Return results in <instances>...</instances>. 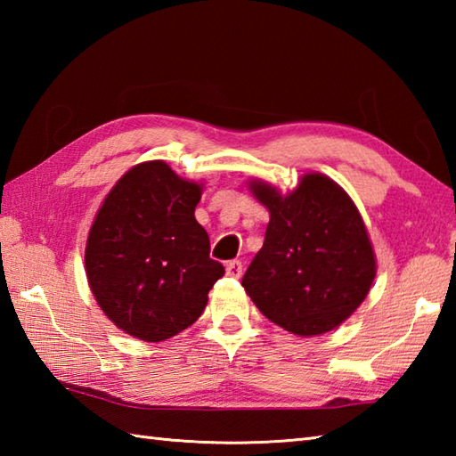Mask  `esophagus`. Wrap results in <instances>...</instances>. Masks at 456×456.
<instances>
[{
	"label": "esophagus",
	"mask_w": 456,
	"mask_h": 456,
	"mask_svg": "<svg viewBox=\"0 0 456 456\" xmlns=\"http://www.w3.org/2000/svg\"><path fill=\"white\" fill-rule=\"evenodd\" d=\"M225 270H227V276L240 278V274H243V263H240V260H229Z\"/></svg>",
	"instance_id": "esophagus-1"
}]
</instances>
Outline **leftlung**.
<instances>
[{"instance_id": "left-lung-1", "label": "left lung", "mask_w": 456, "mask_h": 456, "mask_svg": "<svg viewBox=\"0 0 456 456\" xmlns=\"http://www.w3.org/2000/svg\"><path fill=\"white\" fill-rule=\"evenodd\" d=\"M250 190L268 208L270 221L240 284L263 315L286 331H331L362 304L376 274L361 213L322 174H305L286 198L260 182H250Z\"/></svg>"}]
</instances>
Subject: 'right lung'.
Masks as SVG:
<instances>
[{"label":"right lung","mask_w":456,"mask_h":456,"mask_svg":"<svg viewBox=\"0 0 456 456\" xmlns=\"http://www.w3.org/2000/svg\"><path fill=\"white\" fill-rule=\"evenodd\" d=\"M201 188L152 160L115 183L86 245V274L111 322L142 341L178 335L225 274L193 217Z\"/></svg>","instance_id":"right-lung-1"}]
</instances>
